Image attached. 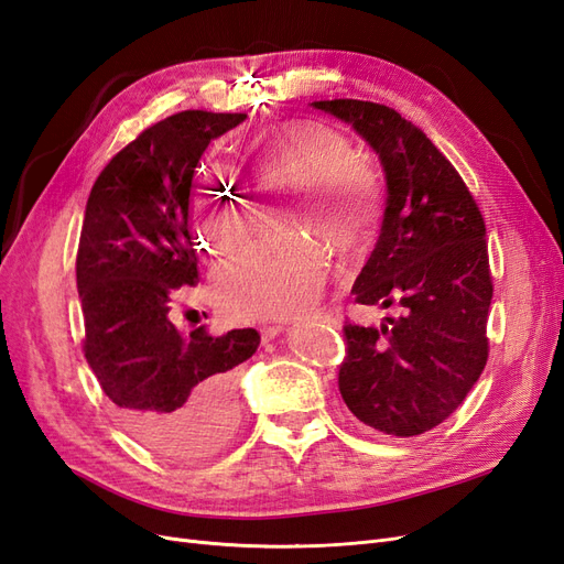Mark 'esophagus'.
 <instances>
[{"mask_svg":"<svg viewBox=\"0 0 564 564\" xmlns=\"http://www.w3.org/2000/svg\"><path fill=\"white\" fill-rule=\"evenodd\" d=\"M286 324H289V319H284V322H275V324H265V327L261 329L263 340H270V338H275L278 334H282Z\"/></svg>","mask_w":564,"mask_h":564,"instance_id":"esophagus-1","label":"esophagus"}]
</instances>
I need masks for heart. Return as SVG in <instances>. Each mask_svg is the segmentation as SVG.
<instances>
[{"label":"heart","instance_id":"1","mask_svg":"<svg viewBox=\"0 0 564 564\" xmlns=\"http://www.w3.org/2000/svg\"><path fill=\"white\" fill-rule=\"evenodd\" d=\"M249 169L263 187H294L301 199L289 224L315 226L338 249H357L371 235L383 207L379 174L355 158L344 131L319 119H286L253 135ZM253 204L228 169L204 164L193 187V220L202 247L232 253L251 228ZM324 253L311 240L256 249L220 268L214 299L232 319L261 322L294 313L322 280Z\"/></svg>","mask_w":564,"mask_h":564}]
</instances>
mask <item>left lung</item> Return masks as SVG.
I'll list each match as a JSON object with an SVG mask.
<instances>
[{"instance_id": "left-lung-1", "label": "left lung", "mask_w": 564, "mask_h": 564, "mask_svg": "<svg viewBox=\"0 0 564 564\" xmlns=\"http://www.w3.org/2000/svg\"><path fill=\"white\" fill-rule=\"evenodd\" d=\"M311 106L379 155L383 224L352 296L400 308L379 327L346 324L340 398L373 431L421 435L456 412L487 365L494 284L482 214L452 162L400 112L355 98Z\"/></svg>"}]
</instances>
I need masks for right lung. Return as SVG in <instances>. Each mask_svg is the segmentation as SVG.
I'll return each mask as SVG.
<instances>
[{"label":"right lung","instance_id":"1","mask_svg":"<svg viewBox=\"0 0 564 564\" xmlns=\"http://www.w3.org/2000/svg\"><path fill=\"white\" fill-rule=\"evenodd\" d=\"M245 112L185 110L145 129L96 178L77 249L84 357L117 421L152 452L193 460L235 429L232 371L256 329L191 334L169 319L172 296L197 284L191 193L204 150Z\"/></svg>","mask_w":564,"mask_h":564}]
</instances>
